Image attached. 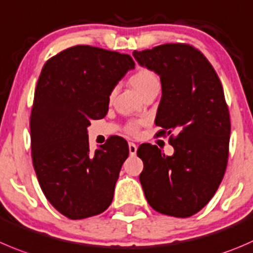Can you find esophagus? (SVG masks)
I'll return each instance as SVG.
<instances>
[{"label": "esophagus", "instance_id": "obj_1", "mask_svg": "<svg viewBox=\"0 0 253 253\" xmlns=\"http://www.w3.org/2000/svg\"><path fill=\"white\" fill-rule=\"evenodd\" d=\"M128 151H129V154L131 156H136L137 153V146L134 143H132V142H129L128 143Z\"/></svg>", "mask_w": 253, "mask_h": 253}]
</instances>
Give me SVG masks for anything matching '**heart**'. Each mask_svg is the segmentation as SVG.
<instances>
[{
  "label": "heart",
  "instance_id": "heart-1",
  "mask_svg": "<svg viewBox=\"0 0 253 253\" xmlns=\"http://www.w3.org/2000/svg\"><path fill=\"white\" fill-rule=\"evenodd\" d=\"M129 83H131L132 86L136 89V91L141 96L143 94H146L147 91H149V90L159 87V80L157 78V75L154 74V72H152L151 69H147V68H139V69H137L129 77ZM115 91H116L115 89L112 90L111 94H110V99L114 97ZM141 125L142 121H139V120H131L129 122H127L126 132L129 134H137Z\"/></svg>",
  "mask_w": 253,
  "mask_h": 253
}]
</instances>
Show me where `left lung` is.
I'll use <instances>...</instances> for the list:
<instances>
[{"instance_id": "obj_1", "label": "left lung", "mask_w": 253, "mask_h": 253, "mask_svg": "<svg viewBox=\"0 0 253 253\" xmlns=\"http://www.w3.org/2000/svg\"><path fill=\"white\" fill-rule=\"evenodd\" d=\"M138 64L162 83L156 125L158 136H170L174 154L143 143L139 181L148 204L161 214L189 217L216 193L227 166L230 114L216 72L190 44L168 43L133 51Z\"/></svg>"}]
</instances>
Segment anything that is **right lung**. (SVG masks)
<instances>
[{
  "instance_id": "obj_1",
  "label": "right lung",
  "mask_w": 253,
  "mask_h": 253,
  "mask_svg": "<svg viewBox=\"0 0 253 253\" xmlns=\"http://www.w3.org/2000/svg\"><path fill=\"white\" fill-rule=\"evenodd\" d=\"M134 61L128 54L74 45L44 64L34 91L32 161L42 192L72 220L104 212L128 157V144L114 137L90 152L87 126L109 110L110 94Z\"/></svg>"
}]
</instances>
